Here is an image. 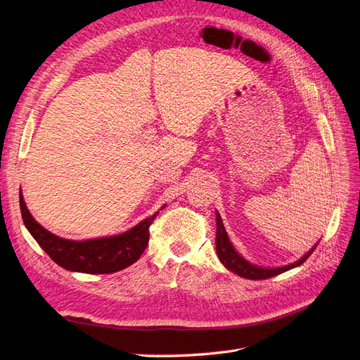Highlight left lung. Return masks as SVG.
Instances as JSON below:
<instances>
[{
    "label": "left lung",
    "instance_id": "8db88e82",
    "mask_svg": "<svg viewBox=\"0 0 360 360\" xmlns=\"http://www.w3.org/2000/svg\"><path fill=\"white\" fill-rule=\"evenodd\" d=\"M315 246L309 250L308 254H304L300 259L294 261V263L288 264V266H282V267H276V269H266V267H259L255 264H250L249 261H246L240 254L237 252L234 249L233 243L228 238V234L225 231V226L222 224L221 214L216 213V252L217 257H219L221 263L228 269L231 270L233 274L246 278V279H267L271 276H276L279 274H284V271L294 269L300 266L302 263H304L309 258V255L314 252Z\"/></svg>",
    "mask_w": 360,
    "mask_h": 360
}]
</instances>
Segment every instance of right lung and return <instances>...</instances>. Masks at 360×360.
Wrapping results in <instances>:
<instances>
[{
    "label": "right lung",
    "mask_w": 360,
    "mask_h": 360,
    "mask_svg": "<svg viewBox=\"0 0 360 360\" xmlns=\"http://www.w3.org/2000/svg\"><path fill=\"white\" fill-rule=\"evenodd\" d=\"M19 205L27 230L58 266L91 275L114 274L138 261L148 245V228L158 214L141 221L123 234L78 242L52 234L36 222L27 209L22 192H19Z\"/></svg>",
    "instance_id": "1"
}]
</instances>
